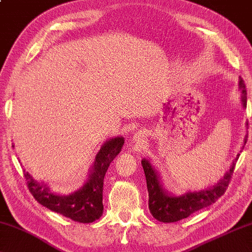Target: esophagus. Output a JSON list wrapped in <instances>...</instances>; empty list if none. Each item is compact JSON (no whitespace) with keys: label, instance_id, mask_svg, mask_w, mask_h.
<instances>
[{"label":"esophagus","instance_id":"34e87169","mask_svg":"<svg viewBox=\"0 0 252 252\" xmlns=\"http://www.w3.org/2000/svg\"><path fill=\"white\" fill-rule=\"evenodd\" d=\"M144 134H142V133H137L136 135H135L134 136V139L135 141H136L137 143H141V142H143L144 141Z\"/></svg>","mask_w":252,"mask_h":252}]
</instances>
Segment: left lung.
<instances>
[{"mask_svg":"<svg viewBox=\"0 0 252 252\" xmlns=\"http://www.w3.org/2000/svg\"><path fill=\"white\" fill-rule=\"evenodd\" d=\"M239 87L242 94L243 107H247V91L246 84L241 77L239 79ZM248 126V123H247ZM247 137L245 139V145L247 143ZM240 154L237 156L235 162L239 158ZM235 162L232 164L230 171L226 173L222 180H220L218 185L211 189L197 192H187L183 196H172L165 191L162 185L158 181V177L156 170L152 168L148 160H142V165L144 169L146 186L149 191V208L151 214L154 219L163 223L178 222V220L188 218L192 213L202 210L215 203L223 193L226 191L229 184L233 176L235 169Z\"/></svg>","mask_w":252,"mask_h":252,"instance_id":"8db88e82","label":"left lung"}]
</instances>
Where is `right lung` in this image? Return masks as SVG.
Listing matches in <instances>:
<instances>
[{
  "label": "right lung",
  "mask_w": 252,
  "mask_h": 252,
  "mask_svg": "<svg viewBox=\"0 0 252 252\" xmlns=\"http://www.w3.org/2000/svg\"><path fill=\"white\" fill-rule=\"evenodd\" d=\"M123 144V137H116L104 143L95 157L90 179L80 190L72 195L61 196L54 193L45 185L33 180L28 172H25L29 191L38 203L48 210L75 222L92 223L102 214L103 178L111 161L121 152Z\"/></svg>",
  "instance_id": "right-lung-1"
}]
</instances>
